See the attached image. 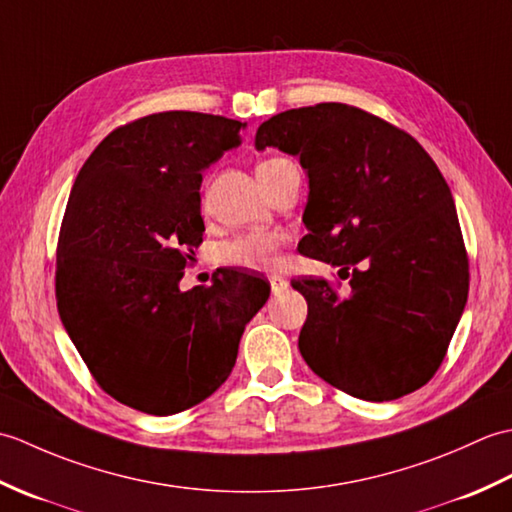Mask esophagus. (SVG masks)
Returning <instances> with one entry per match:
<instances>
[{
  "instance_id": "obj_1",
  "label": "esophagus",
  "mask_w": 512,
  "mask_h": 512,
  "mask_svg": "<svg viewBox=\"0 0 512 512\" xmlns=\"http://www.w3.org/2000/svg\"><path fill=\"white\" fill-rule=\"evenodd\" d=\"M268 281H270V290H273L275 295H279V292H284L288 288V279L281 275H270Z\"/></svg>"
}]
</instances>
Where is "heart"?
Here are the masks:
<instances>
[{
  "instance_id": "obj_1",
  "label": "heart",
  "mask_w": 512,
  "mask_h": 512,
  "mask_svg": "<svg viewBox=\"0 0 512 512\" xmlns=\"http://www.w3.org/2000/svg\"><path fill=\"white\" fill-rule=\"evenodd\" d=\"M286 162L284 158H268L257 165V176ZM286 235L281 231H250L237 235L222 246L224 262L244 268H270L275 262L277 250L284 246Z\"/></svg>"
}]
</instances>
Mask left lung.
Instances as JSON below:
<instances>
[{
	"mask_svg": "<svg viewBox=\"0 0 512 512\" xmlns=\"http://www.w3.org/2000/svg\"><path fill=\"white\" fill-rule=\"evenodd\" d=\"M255 147L299 156L310 180L299 253L350 277L292 279L308 301L303 361L354 398L396 400L427 385L469 297L453 195L416 138L345 103L281 112Z\"/></svg>",
	"mask_w": 512,
	"mask_h": 512,
	"instance_id": "obj_1",
	"label": "left lung"
}]
</instances>
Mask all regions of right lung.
Returning <instances> with one entry per match:
<instances>
[{
  "mask_svg": "<svg viewBox=\"0 0 512 512\" xmlns=\"http://www.w3.org/2000/svg\"><path fill=\"white\" fill-rule=\"evenodd\" d=\"M246 123L160 112L116 127L74 180L57 244V308L96 383L123 405L171 416L233 372L270 284L224 268L180 290L202 244V171Z\"/></svg>",
  "mask_w": 512,
  "mask_h": 512,
  "instance_id": "add662e5",
  "label": "right lung"
}]
</instances>
